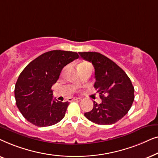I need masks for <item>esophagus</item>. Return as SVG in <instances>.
Here are the masks:
<instances>
[{"instance_id": "34e87169", "label": "esophagus", "mask_w": 158, "mask_h": 158, "mask_svg": "<svg viewBox=\"0 0 158 158\" xmlns=\"http://www.w3.org/2000/svg\"><path fill=\"white\" fill-rule=\"evenodd\" d=\"M80 98H77V97H74V98H70L68 99V101H70V102H71V101H77V100H80Z\"/></svg>"}]
</instances>
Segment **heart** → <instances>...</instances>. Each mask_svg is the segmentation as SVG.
Returning a JSON list of instances; mask_svg holds the SVG:
<instances>
[{
    "label": "heart",
    "instance_id": "b5f03b06",
    "mask_svg": "<svg viewBox=\"0 0 158 158\" xmlns=\"http://www.w3.org/2000/svg\"><path fill=\"white\" fill-rule=\"evenodd\" d=\"M83 63H85V64H89V63H87V62H83V63H81V64H83Z\"/></svg>",
    "mask_w": 158,
    "mask_h": 158
}]
</instances>
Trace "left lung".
<instances>
[{
  "mask_svg": "<svg viewBox=\"0 0 158 158\" xmlns=\"http://www.w3.org/2000/svg\"><path fill=\"white\" fill-rule=\"evenodd\" d=\"M95 69L94 88L102 100L84 115L97 124L110 125L122 118L131 107L135 88L126 73L109 58L98 52H79Z\"/></svg>",
  "mask_w": 158,
  "mask_h": 158,
  "instance_id": "8db88e82",
  "label": "left lung"
}]
</instances>
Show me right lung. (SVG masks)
<instances>
[{"instance_id": "right-lung-1", "label": "right lung", "mask_w": 158, "mask_h": 158, "mask_svg": "<svg viewBox=\"0 0 158 158\" xmlns=\"http://www.w3.org/2000/svg\"><path fill=\"white\" fill-rule=\"evenodd\" d=\"M75 52L52 50L31 61L19 75L14 94L17 107L28 122L37 127L52 126L65 115L69 102L53 99L52 86L62 68L77 59Z\"/></svg>"}]
</instances>
